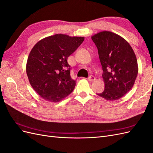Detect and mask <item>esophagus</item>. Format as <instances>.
<instances>
[{
    "instance_id": "esophagus-1",
    "label": "esophagus",
    "mask_w": 153,
    "mask_h": 153,
    "mask_svg": "<svg viewBox=\"0 0 153 153\" xmlns=\"http://www.w3.org/2000/svg\"><path fill=\"white\" fill-rule=\"evenodd\" d=\"M88 80H89V81H90V82H94L96 80V78L94 76L91 75L89 78H88Z\"/></svg>"
}]
</instances>
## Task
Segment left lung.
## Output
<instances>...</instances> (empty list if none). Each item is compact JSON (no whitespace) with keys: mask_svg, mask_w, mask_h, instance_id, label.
<instances>
[{"mask_svg":"<svg viewBox=\"0 0 153 153\" xmlns=\"http://www.w3.org/2000/svg\"><path fill=\"white\" fill-rule=\"evenodd\" d=\"M98 51L106 100L121 98L133 87L138 71L136 55L126 40L114 32L102 31L91 37Z\"/></svg>","mask_w":153,"mask_h":153,"instance_id":"8db88e82","label":"left lung"}]
</instances>
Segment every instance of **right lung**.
<instances>
[{
    "label": "right lung",
    "mask_w": 153,
    "mask_h": 153,
    "mask_svg": "<svg viewBox=\"0 0 153 153\" xmlns=\"http://www.w3.org/2000/svg\"><path fill=\"white\" fill-rule=\"evenodd\" d=\"M84 37L58 34L38 41L29 55L26 72L31 86L41 98L57 103L71 94L76 80L70 76L68 58Z\"/></svg>",
    "instance_id": "add662e5"
}]
</instances>
